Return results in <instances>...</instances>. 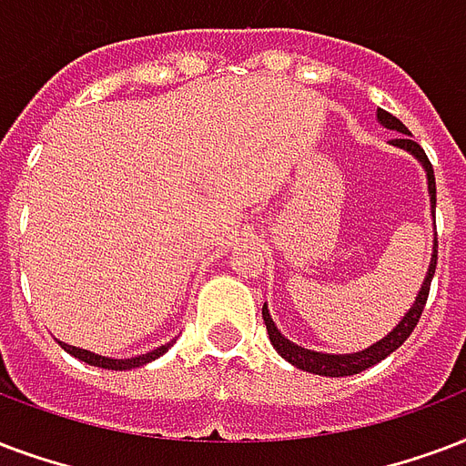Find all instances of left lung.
<instances>
[{"mask_svg": "<svg viewBox=\"0 0 466 466\" xmlns=\"http://www.w3.org/2000/svg\"><path fill=\"white\" fill-rule=\"evenodd\" d=\"M379 116V122L386 127V129H393L399 131L400 137L399 138H390V144L393 147L403 148L408 154H413L418 161L422 163V168H425V176H428V190H431V208L435 212V173H432V166L428 161V156L425 151L420 148L418 141L410 138V131L408 127L400 119H396L393 115H389L386 109H379L376 112ZM435 266H438V234H435V244H432V258H431V268H428V276L422 280L420 290H418V298H415L413 308L403 315L396 328L390 329L389 335L379 339L376 344H371L369 350H361V351H354V354H322V351H312V350H305V347H298L296 342H290L286 337L280 335L279 328L273 325L271 315H268V308L264 305V322H266V329H268V339L271 344L276 347L280 357L286 361H290L293 367L303 369V371H310V374H318V376H351V374H360L364 369L374 367L379 364L381 360H386L390 351H396L400 344L406 342L410 332L415 329L418 325V319L422 315V308H425V300H428V293H431V280L435 276Z\"/></svg>", "mask_w": 466, "mask_h": 466, "instance_id": "obj_1", "label": "left lung"}]
</instances>
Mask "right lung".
Listing matches in <instances>:
<instances>
[{
    "instance_id": "1",
    "label": "right lung",
    "mask_w": 466,
    "mask_h": 466,
    "mask_svg": "<svg viewBox=\"0 0 466 466\" xmlns=\"http://www.w3.org/2000/svg\"><path fill=\"white\" fill-rule=\"evenodd\" d=\"M67 354H73L76 360L85 361V364H90V367H102V369H112V371H127V369H137V367H144L148 361L158 360L161 354L173 347V339L168 344H163L158 350L148 351V354H138V357H131V360H109V357H102V354H95V351H87V350H77L73 344H66V342H58Z\"/></svg>"
}]
</instances>
